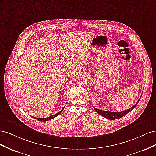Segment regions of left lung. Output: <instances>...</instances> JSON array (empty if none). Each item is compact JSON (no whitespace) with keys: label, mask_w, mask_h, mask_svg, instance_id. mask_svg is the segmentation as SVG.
<instances>
[{"label":"left lung","mask_w":156,"mask_h":156,"mask_svg":"<svg viewBox=\"0 0 156 156\" xmlns=\"http://www.w3.org/2000/svg\"><path fill=\"white\" fill-rule=\"evenodd\" d=\"M140 98H141V96H140ZM140 98H139V100H138V101L136 102L133 107L128 108V109H127V110L123 111H120V112H115V111H113V112H111V111H101V110L98 109V108L94 107H93V108H94V110L96 111V112L97 113H98L99 115H100L101 116H103V117L106 118V119H109V120L119 119H120V118L123 117L124 116L127 115V113L133 110V108L136 106V105L138 104V103H139V101L140 100Z\"/></svg>","instance_id":"obj_1"}]
</instances>
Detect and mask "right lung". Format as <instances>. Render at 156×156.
<instances>
[{"label":"right lung","mask_w":156,"mask_h":156,"mask_svg":"<svg viewBox=\"0 0 156 156\" xmlns=\"http://www.w3.org/2000/svg\"><path fill=\"white\" fill-rule=\"evenodd\" d=\"M64 108H62V109L60 111H59L58 113H56V114H55V115H53V116H49V117H48V118H44V119H42V118H41V119H38V118H35V117H34V119H36V120H39V121H43V122H45V121L50 120H51V119H54L55 117L57 116L59 114H60V113L62 112V111L64 110Z\"/></svg>","instance_id":"obj_1"}]
</instances>
